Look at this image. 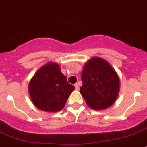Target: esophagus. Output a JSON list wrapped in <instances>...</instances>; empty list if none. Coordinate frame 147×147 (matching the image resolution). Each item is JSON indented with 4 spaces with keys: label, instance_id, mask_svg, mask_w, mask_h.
Wrapping results in <instances>:
<instances>
[{
    "label": "esophagus",
    "instance_id": "34e87169",
    "mask_svg": "<svg viewBox=\"0 0 147 147\" xmlns=\"http://www.w3.org/2000/svg\"><path fill=\"white\" fill-rule=\"evenodd\" d=\"M75 89H76L77 91H78V90H79V86H78V83H75Z\"/></svg>",
    "mask_w": 147,
    "mask_h": 147
}]
</instances>
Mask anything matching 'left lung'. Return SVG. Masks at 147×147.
Returning a JSON list of instances; mask_svg holds the SVG:
<instances>
[{
	"mask_svg": "<svg viewBox=\"0 0 147 147\" xmlns=\"http://www.w3.org/2000/svg\"><path fill=\"white\" fill-rule=\"evenodd\" d=\"M81 80L80 94L91 108L106 109L118 97L119 78L105 59L96 56L90 59L83 66Z\"/></svg>",
	"mask_w": 147,
	"mask_h": 147,
	"instance_id": "left-lung-1",
	"label": "left lung"
}]
</instances>
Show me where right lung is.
I'll return each mask as SVG.
<instances>
[{
	"label": "right lung",
	"instance_id": "1",
	"mask_svg": "<svg viewBox=\"0 0 147 147\" xmlns=\"http://www.w3.org/2000/svg\"><path fill=\"white\" fill-rule=\"evenodd\" d=\"M75 86L67 82L60 65L48 62L39 69L28 84L29 96L33 104L46 112H58L65 106Z\"/></svg>",
	"mask_w": 147,
	"mask_h": 147
}]
</instances>
